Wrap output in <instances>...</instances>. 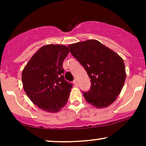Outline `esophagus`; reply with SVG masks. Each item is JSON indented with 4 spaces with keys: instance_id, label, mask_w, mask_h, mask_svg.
Instances as JSON below:
<instances>
[{
    "instance_id": "obj_1",
    "label": "esophagus",
    "mask_w": 146,
    "mask_h": 146,
    "mask_svg": "<svg viewBox=\"0 0 146 146\" xmlns=\"http://www.w3.org/2000/svg\"><path fill=\"white\" fill-rule=\"evenodd\" d=\"M73 84L75 85V86H78V80L76 79H75L74 81H73Z\"/></svg>"
}]
</instances>
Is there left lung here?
Here are the masks:
<instances>
[{"instance_id": "1", "label": "left lung", "mask_w": 146, "mask_h": 146, "mask_svg": "<svg viewBox=\"0 0 146 146\" xmlns=\"http://www.w3.org/2000/svg\"><path fill=\"white\" fill-rule=\"evenodd\" d=\"M68 46L90 78V90L83 92L86 101L97 108L113 104L121 93L126 78L123 59L96 40Z\"/></svg>"}]
</instances>
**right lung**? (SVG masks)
Returning a JSON list of instances; mask_svg holds the SVG:
<instances>
[{"instance_id":"1","label":"right lung","mask_w":146,"mask_h":146,"mask_svg":"<svg viewBox=\"0 0 146 146\" xmlns=\"http://www.w3.org/2000/svg\"><path fill=\"white\" fill-rule=\"evenodd\" d=\"M68 53L64 45H44L31 57L22 73L25 92L44 111L57 113L68 101L73 85L64 80L62 64Z\"/></svg>"}]
</instances>
